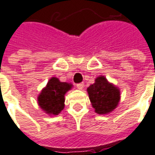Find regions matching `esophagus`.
<instances>
[{"label":"esophagus","instance_id":"34e87169","mask_svg":"<svg viewBox=\"0 0 155 155\" xmlns=\"http://www.w3.org/2000/svg\"><path fill=\"white\" fill-rule=\"evenodd\" d=\"M76 86L79 90H82L84 88V83H79V84H76Z\"/></svg>","mask_w":155,"mask_h":155}]
</instances>
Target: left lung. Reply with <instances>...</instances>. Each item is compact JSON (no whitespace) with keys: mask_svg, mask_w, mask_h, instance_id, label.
Listing matches in <instances>:
<instances>
[{"mask_svg":"<svg viewBox=\"0 0 155 155\" xmlns=\"http://www.w3.org/2000/svg\"><path fill=\"white\" fill-rule=\"evenodd\" d=\"M92 106L97 114H108L116 108L120 99L119 89L109 83L104 76L95 79L87 89Z\"/></svg>","mask_w":155,"mask_h":155,"instance_id":"left-lung-1","label":"left lung"}]
</instances>
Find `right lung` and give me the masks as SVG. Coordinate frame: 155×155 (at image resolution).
Wrapping results in <instances>:
<instances>
[{
	"mask_svg": "<svg viewBox=\"0 0 155 155\" xmlns=\"http://www.w3.org/2000/svg\"><path fill=\"white\" fill-rule=\"evenodd\" d=\"M72 84L51 78L38 97V104L47 114L57 115L64 107V94Z\"/></svg>",
	"mask_w": 155,
	"mask_h": 155,
	"instance_id": "obj_1",
	"label": "right lung"
}]
</instances>
